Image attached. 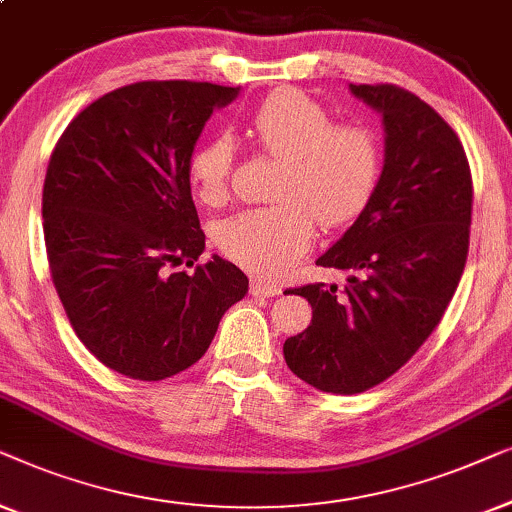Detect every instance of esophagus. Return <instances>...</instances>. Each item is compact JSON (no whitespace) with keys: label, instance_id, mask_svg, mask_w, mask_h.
Returning a JSON list of instances; mask_svg holds the SVG:
<instances>
[{"label":"esophagus","instance_id":"34e87169","mask_svg":"<svg viewBox=\"0 0 512 512\" xmlns=\"http://www.w3.org/2000/svg\"><path fill=\"white\" fill-rule=\"evenodd\" d=\"M280 292H283V287L271 283V280H262V278L250 280V294H255V297H276Z\"/></svg>","mask_w":512,"mask_h":512}]
</instances>
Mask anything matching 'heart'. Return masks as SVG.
Wrapping results in <instances>:
<instances>
[{"instance_id":"heart-1","label":"heart","mask_w":512,"mask_h":512,"mask_svg":"<svg viewBox=\"0 0 512 512\" xmlns=\"http://www.w3.org/2000/svg\"><path fill=\"white\" fill-rule=\"evenodd\" d=\"M250 132L266 153L283 160L273 197L278 204L250 208L215 227V243L232 262L257 276L276 278L306 253L322 225H343L362 213L376 190L383 150L366 125H331L329 113L299 90H278L257 106ZM234 146L213 136L194 148L187 181L201 204L225 201Z\"/></svg>"}]
</instances>
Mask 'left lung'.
Here are the masks:
<instances>
[{
    "label": "left lung",
    "instance_id": "obj_1",
    "mask_svg": "<svg viewBox=\"0 0 512 512\" xmlns=\"http://www.w3.org/2000/svg\"><path fill=\"white\" fill-rule=\"evenodd\" d=\"M380 113L385 160L369 204L315 264L348 283L304 285L313 320L283 345L294 376L357 394L399 371L441 322L469 255L473 183L462 141L429 104L394 85H350Z\"/></svg>",
    "mask_w": 512,
    "mask_h": 512
}]
</instances>
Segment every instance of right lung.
Listing matches in <instances>:
<instances>
[{
	"mask_svg": "<svg viewBox=\"0 0 512 512\" xmlns=\"http://www.w3.org/2000/svg\"><path fill=\"white\" fill-rule=\"evenodd\" d=\"M241 88L143 81L69 122L43 183V236L55 290L85 348L134 380H164L211 345L248 292L239 266L206 248L187 162L215 109Z\"/></svg>",
	"mask_w": 512,
	"mask_h": 512,
	"instance_id": "right-lung-1",
	"label": "right lung"
}]
</instances>
